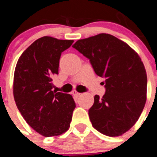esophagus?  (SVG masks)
Instances as JSON below:
<instances>
[{
  "label": "esophagus",
  "instance_id": "esophagus-1",
  "mask_svg": "<svg viewBox=\"0 0 157 157\" xmlns=\"http://www.w3.org/2000/svg\"><path fill=\"white\" fill-rule=\"evenodd\" d=\"M72 94H73L74 96H76V97H79V96L81 94V93H79L78 91H73Z\"/></svg>",
  "mask_w": 157,
  "mask_h": 157
}]
</instances>
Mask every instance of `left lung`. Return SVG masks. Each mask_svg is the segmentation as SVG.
Segmentation results:
<instances>
[{
  "instance_id": "1",
  "label": "left lung",
  "mask_w": 157,
  "mask_h": 157,
  "mask_svg": "<svg viewBox=\"0 0 157 157\" xmlns=\"http://www.w3.org/2000/svg\"><path fill=\"white\" fill-rule=\"evenodd\" d=\"M73 48L105 78V94L94 96L88 110L92 126L107 136L122 135L135 125L146 101L147 75L142 59L128 44L108 33L79 40Z\"/></svg>"
}]
</instances>
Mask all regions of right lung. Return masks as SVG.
I'll return each mask as SVG.
<instances>
[{"label":"right lung","instance_id":"add662e5","mask_svg":"<svg viewBox=\"0 0 157 157\" xmlns=\"http://www.w3.org/2000/svg\"><path fill=\"white\" fill-rule=\"evenodd\" d=\"M73 40L43 36L21 55L14 73L17 108L33 130L45 137L60 135L70 126L76 107L72 95L52 91V77L59 74L62 52Z\"/></svg>","mask_w":157,"mask_h":157}]
</instances>
